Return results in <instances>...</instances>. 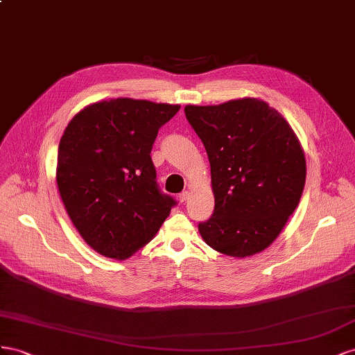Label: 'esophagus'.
<instances>
[{"instance_id":"1","label":"esophagus","mask_w":355,"mask_h":355,"mask_svg":"<svg viewBox=\"0 0 355 355\" xmlns=\"http://www.w3.org/2000/svg\"><path fill=\"white\" fill-rule=\"evenodd\" d=\"M189 195H190L189 191H183V193H181V195L178 196V200L181 202V204H183V202H186V200L189 199Z\"/></svg>"}]
</instances>
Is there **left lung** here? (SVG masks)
Masks as SVG:
<instances>
[{
  "instance_id": "obj_1",
  "label": "left lung",
  "mask_w": 355,
  "mask_h": 355,
  "mask_svg": "<svg viewBox=\"0 0 355 355\" xmlns=\"http://www.w3.org/2000/svg\"><path fill=\"white\" fill-rule=\"evenodd\" d=\"M205 146L216 207L199 223L207 244L244 259L268 248L299 205L306 160L288 121L259 98L186 105Z\"/></svg>"
}]
</instances>
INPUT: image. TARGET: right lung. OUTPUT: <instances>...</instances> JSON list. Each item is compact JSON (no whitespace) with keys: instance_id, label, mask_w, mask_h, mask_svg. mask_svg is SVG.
<instances>
[{"instance_id":"1","label":"right lung","mask_w":355,"mask_h":355,"mask_svg":"<svg viewBox=\"0 0 355 355\" xmlns=\"http://www.w3.org/2000/svg\"><path fill=\"white\" fill-rule=\"evenodd\" d=\"M180 105L113 98L85 107L60 138L56 184L73 225L101 256L147 245L175 200L160 193L150 151Z\"/></svg>"}]
</instances>
